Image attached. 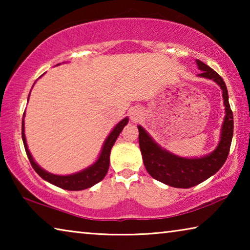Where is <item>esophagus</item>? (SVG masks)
<instances>
[{"mask_svg":"<svg viewBox=\"0 0 250 250\" xmlns=\"http://www.w3.org/2000/svg\"><path fill=\"white\" fill-rule=\"evenodd\" d=\"M139 119H140V112H139L137 109H133L132 111H131V120L138 121Z\"/></svg>","mask_w":250,"mask_h":250,"instance_id":"esophagus-1","label":"esophagus"}]
</instances>
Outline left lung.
I'll return each instance as SVG.
<instances>
[{
    "instance_id": "obj_1",
    "label": "left lung",
    "mask_w": 250,
    "mask_h": 250,
    "mask_svg": "<svg viewBox=\"0 0 250 250\" xmlns=\"http://www.w3.org/2000/svg\"><path fill=\"white\" fill-rule=\"evenodd\" d=\"M196 64L198 69L202 70L198 76L214 80L223 91L226 116L222 126L221 141L216 149L208 155L202 158H181L162 149L141 125H138L139 145L147 173L153 179L177 188H193L214 175L226 162L231 145L232 133H234V118L228 101L225 82L216 71L203 62L196 59Z\"/></svg>"
}]
</instances>
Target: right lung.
Returning a JSON list of instances; mask_svg holds the SVG:
<instances>
[{
    "label": "right lung",
    "mask_w": 250,
    "mask_h": 250,
    "mask_svg": "<svg viewBox=\"0 0 250 250\" xmlns=\"http://www.w3.org/2000/svg\"><path fill=\"white\" fill-rule=\"evenodd\" d=\"M24 116H25V112L23 117ZM128 121H129L128 118H125V119H122L119 124L113 128L111 133H110L108 135V138L105 139L103 150H101V153L99 155L98 160H97L92 166L84 168L83 171L75 173V174H70V175L52 174V173H48L47 171L43 170L40 166H37V163L34 161L31 152H29L27 147L26 138H25V133H24V119L22 120V139H23L24 147H25V151H26L29 162H31L33 168L35 170L37 174L42 177V179L58 186V188L67 189V191H82V189H86V188H91V186H94L95 184H97L98 182L103 180L105 176V174H107L108 168H109V163H110V151H111V147L113 146V145H115L117 138L119 137L122 129H124L125 125L128 124Z\"/></svg>",
    "instance_id": "add662e5"
}]
</instances>
